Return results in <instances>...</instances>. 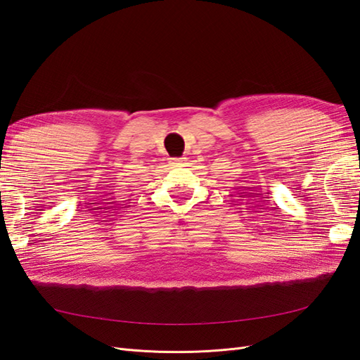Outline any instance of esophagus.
<instances>
[{"mask_svg":"<svg viewBox=\"0 0 360 360\" xmlns=\"http://www.w3.org/2000/svg\"><path fill=\"white\" fill-rule=\"evenodd\" d=\"M184 163V158H172L171 159V165L172 167H180Z\"/></svg>","mask_w":360,"mask_h":360,"instance_id":"34e87169","label":"esophagus"}]
</instances>
